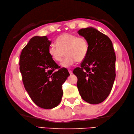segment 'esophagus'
Segmentation results:
<instances>
[{
	"label": "esophagus",
	"mask_w": 134,
	"mask_h": 134,
	"mask_svg": "<svg viewBox=\"0 0 134 134\" xmlns=\"http://www.w3.org/2000/svg\"><path fill=\"white\" fill-rule=\"evenodd\" d=\"M68 71H69V74H70V75H71V74H72V71L70 69H69V70H68Z\"/></svg>",
	"instance_id": "obj_1"
}]
</instances>
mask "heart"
<instances>
[{"instance_id": "1", "label": "heart", "mask_w": 134, "mask_h": 134, "mask_svg": "<svg viewBox=\"0 0 134 134\" xmlns=\"http://www.w3.org/2000/svg\"><path fill=\"white\" fill-rule=\"evenodd\" d=\"M56 45L48 47V53L56 62H60L64 56H66L61 64L64 68H68L76 62L83 61L88 53L89 45L87 40L83 37L71 34L65 33L56 39Z\"/></svg>"}]
</instances>
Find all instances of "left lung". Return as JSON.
Here are the masks:
<instances>
[{"label":"left lung","mask_w":134,"mask_h":134,"mask_svg":"<svg viewBox=\"0 0 134 134\" xmlns=\"http://www.w3.org/2000/svg\"><path fill=\"white\" fill-rule=\"evenodd\" d=\"M78 32L87 40L89 51L80 67L73 70L77 87L84 100L98 104L107 98L115 79L114 48L108 36L95 28H82Z\"/></svg>","instance_id":"8db88e82"}]
</instances>
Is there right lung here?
<instances>
[{
    "mask_svg": "<svg viewBox=\"0 0 134 134\" xmlns=\"http://www.w3.org/2000/svg\"><path fill=\"white\" fill-rule=\"evenodd\" d=\"M51 43L46 36H35L23 48L19 59L25 90L32 101L44 109L59 104L63 94L62 86L70 75L66 68L60 69L48 55Z\"/></svg>",
    "mask_w": 134,
    "mask_h": 134,
    "instance_id": "obj_1",
    "label": "right lung"
}]
</instances>
